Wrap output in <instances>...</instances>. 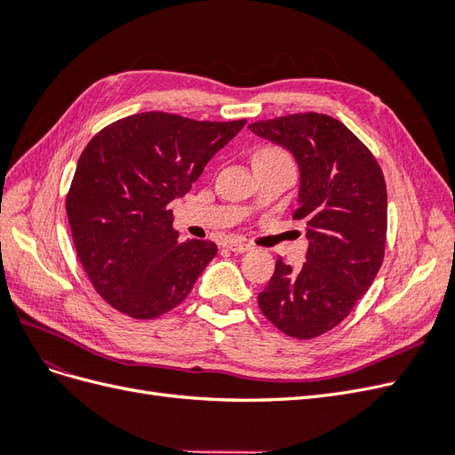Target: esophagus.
Returning a JSON list of instances; mask_svg holds the SVG:
<instances>
[{
    "label": "esophagus",
    "mask_w": 455,
    "mask_h": 455,
    "mask_svg": "<svg viewBox=\"0 0 455 455\" xmlns=\"http://www.w3.org/2000/svg\"><path fill=\"white\" fill-rule=\"evenodd\" d=\"M228 249L231 251V252H235V254H243V252H249L252 246L251 244H246V243H239V241H229L228 244Z\"/></svg>",
    "instance_id": "1"
}]
</instances>
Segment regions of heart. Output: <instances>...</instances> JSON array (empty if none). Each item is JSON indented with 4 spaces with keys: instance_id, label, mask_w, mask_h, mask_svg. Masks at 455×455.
I'll use <instances>...</instances> for the list:
<instances>
[{
    "instance_id": "b5f03b06",
    "label": "heart",
    "mask_w": 455,
    "mask_h": 455,
    "mask_svg": "<svg viewBox=\"0 0 455 455\" xmlns=\"http://www.w3.org/2000/svg\"><path fill=\"white\" fill-rule=\"evenodd\" d=\"M258 154H283L281 149H275V148H264V149H259Z\"/></svg>"
}]
</instances>
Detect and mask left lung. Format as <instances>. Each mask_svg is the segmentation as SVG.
<instances>
[{"mask_svg":"<svg viewBox=\"0 0 455 455\" xmlns=\"http://www.w3.org/2000/svg\"><path fill=\"white\" fill-rule=\"evenodd\" d=\"M249 129L286 148L299 167L296 220L307 226L306 264L279 258L258 294L266 319L281 332L311 339L338 326L381 267L387 237V189L371 151L324 114H292Z\"/></svg>","mask_w":455,"mask_h":455,"instance_id":"obj_1","label":"left lung"}]
</instances>
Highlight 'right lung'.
<instances>
[{
	"label": "right lung",
	"mask_w": 455,
	"mask_h": 455,
	"mask_svg": "<svg viewBox=\"0 0 455 455\" xmlns=\"http://www.w3.org/2000/svg\"><path fill=\"white\" fill-rule=\"evenodd\" d=\"M244 123L146 112L92 136L66 212L81 266L114 309L156 319L191 292L218 249L212 241L178 239L169 204L188 194Z\"/></svg>",
	"instance_id": "1"
}]
</instances>
